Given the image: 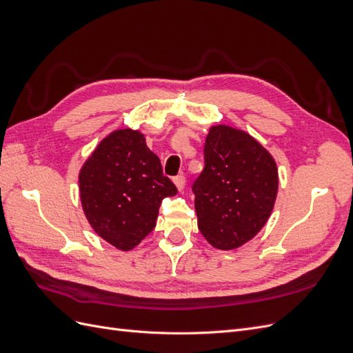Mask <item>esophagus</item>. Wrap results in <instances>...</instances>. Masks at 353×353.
Here are the masks:
<instances>
[{
	"instance_id": "obj_1",
	"label": "esophagus",
	"mask_w": 353,
	"mask_h": 353,
	"mask_svg": "<svg viewBox=\"0 0 353 353\" xmlns=\"http://www.w3.org/2000/svg\"><path fill=\"white\" fill-rule=\"evenodd\" d=\"M174 184L176 185V188H178L179 191L184 190V187H185V176H184V175L175 176V178H174Z\"/></svg>"
}]
</instances>
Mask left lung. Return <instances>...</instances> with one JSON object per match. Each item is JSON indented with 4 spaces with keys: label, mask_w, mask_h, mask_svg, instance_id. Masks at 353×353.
Segmentation results:
<instances>
[{
    "label": "left lung",
    "mask_w": 353,
    "mask_h": 353,
    "mask_svg": "<svg viewBox=\"0 0 353 353\" xmlns=\"http://www.w3.org/2000/svg\"><path fill=\"white\" fill-rule=\"evenodd\" d=\"M279 191L275 160L248 132L212 126L205 144V169L193 184L197 223L221 250L240 248L268 221Z\"/></svg>",
    "instance_id": "left-lung-1"
}]
</instances>
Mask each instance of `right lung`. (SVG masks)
Returning <instances> with one entry per match:
<instances>
[{"mask_svg": "<svg viewBox=\"0 0 353 353\" xmlns=\"http://www.w3.org/2000/svg\"><path fill=\"white\" fill-rule=\"evenodd\" d=\"M79 193L92 230L116 249L131 250L156 227L165 197L178 193L140 131L117 130L79 172Z\"/></svg>", "mask_w": 353, "mask_h": 353, "instance_id": "obj_1", "label": "right lung"}]
</instances>
